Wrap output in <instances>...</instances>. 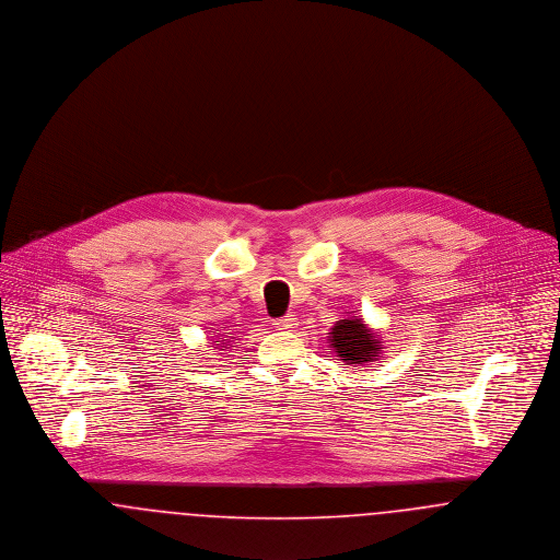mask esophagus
Segmentation results:
<instances>
[{"label": "esophagus", "mask_w": 560, "mask_h": 560, "mask_svg": "<svg viewBox=\"0 0 560 560\" xmlns=\"http://www.w3.org/2000/svg\"><path fill=\"white\" fill-rule=\"evenodd\" d=\"M277 329H281V331H293V327L298 325V319H295V315H288V317H281V319H275L272 323Z\"/></svg>", "instance_id": "1"}]
</instances>
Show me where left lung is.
<instances>
[{"label": "left lung", "instance_id": "left-lung-1", "mask_svg": "<svg viewBox=\"0 0 560 560\" xmlns=\"http://www.w3.org/2000/svg\"><path fill=\"white\" fill-rule=\"evenodd\" d=\"M329 347L336 350L340 361H345L347 365H363L380 357L382 342L365 327L363 320L352 317L338 320L331 327Z\"/></svg>", "mask_w": 560, "mask_h": 560}]
</instances>
